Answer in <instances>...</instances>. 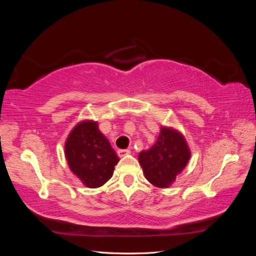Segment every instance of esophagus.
<instances>
[{
	"label": "esophagus",
	"instance_id": "34e87169",
	"mask_svg": "<svg viewBox=\"0 0 256 256\" xmlns=\"http://www.w3.org/2000/svg\"><path fill=\"white\" fill-rule=\"evenodd\" d=\"M118 152L120 157H124V156H126V154H129L130 150H118Z\"/></svg>",
	"mask_w": 256,
	"mask_h": 256
}]
</instances>
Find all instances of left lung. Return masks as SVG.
Segmentation results:
<instances>
[{
	"label": "left lung",
	"mask_w": 256,
	"mask_h": 256,
	"mask_svg": "<svg viewBox=\"0 0 256 256\" xmlns=\"http://www.w3.org/2000/svg\"><path fill=\"white\" fill-rule=\"evenodd\" d=\"M190 157L189 146L180 131L162 126L154 144L138 154V162L152 186L168 188L182 172Z\"/></svg>",
	"instance_id": "left-lung-1"
}]
</instances>
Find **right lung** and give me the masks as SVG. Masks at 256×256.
I'll return each instance as SVG.
<instances>
[{
  "label": "right lung",
  "instance_id": "right-lung-1",
  "mask_svg": "<svg viewBox=\"0 0 256 256\" xmlns=\"http://www.w3.org/2000/svg\"><path fill=\"white\" fill-rule=\"evenodd\" d=\"M65 157L72 172L88 188L104 184L120 161L94 120H82L74 126L65 143Z\"/></svg>",
  "mask_w": 256,
  "mask_h": 256
}]
</instances>
